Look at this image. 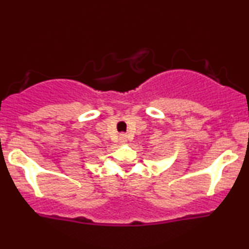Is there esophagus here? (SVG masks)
Listing matches in <instances>:
<instances>
[{"instance_id":"obj_1","label":"esophagus","mask_w":249,"mask_h":249,"mask_svg":"<svg viewBox=\"0 0 249 249\" xmlns=\"http://www.w3.org/2000/svg\"><path fill=\"white\" fill-rule=\"evenodd\" d=\"M119 141H121V142H126V134H121V137H119Z\"/></svg>"}]
</instances>
